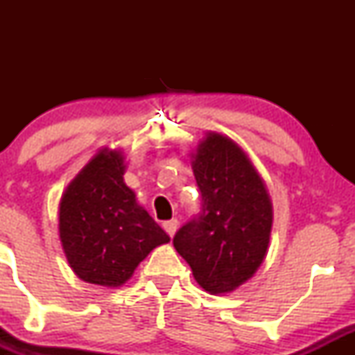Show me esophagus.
I'll use <instances>...</instances> for the list:
<instances>
[{"mask_svg": "<svg viewBox=\"0 0 355 355\" xmlns=\"http://www.w3.org/2000/svg\"><path fill=\"white\" fill-rule=\"evenodd\" d=\"M177 225H178V220L177 218H172V220H166L164 222V229L166 234L170 235V237H173V234L177 232Z\"/></svg>", "mask_w": 355, "mask_h": 355, "instance_id": "34e87169", "label": "esophagus"}]
</instances>
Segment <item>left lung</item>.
I'll return each mask as SVG.
<instances>
[{"mask_svg":"<svg viewBox=\"0 0 355 355\" xmlns=\"http://www.w3.org/2000/svg\"><path fill=\"white\" fill-rule=\"evenodd\" d=\"M190 158L202 214L175 234L173 247L203 291L227 294L266 259L274 223L270 195L242 146L222 133H207Z\"/></svg>","mask_w":355,"mask_h":355,"instance_id":"1","label":"left lung"}]
</instances>
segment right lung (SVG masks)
Returning a JSON list of instances; mask_svg holds the SVG:
<instances>
[{"mask_svg": "<svg viewBox=\"0 0 355 355\" xmlns=\"http://www.w3.org/2000/svg\"><path fill=\"white\" fill-rule=\"evenodd\" d=\"M125 157L108 146L93 155L63 191L58 232L76 277L108 288L121 287L138 263L170 237L123 180Z\"/></svg>", "mask_w": 355, "mask_h": 355, "instance_id": "1", "label": "right lung"}]
</instances>
